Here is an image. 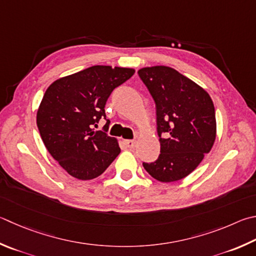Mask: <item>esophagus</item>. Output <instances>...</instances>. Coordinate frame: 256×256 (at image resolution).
I'll use <instances>...</instances> for the list:
<instances>
[{
	"mask_svg": "<svg viewBox=\"0 0 256 256\" xmlns=\"http://www.w3.org/2000/svg\"><path fill=\"white\" fill-rule=\"evenodd\" d=\"M124 143H125V146H126V148H134L136 146V141H134V140H125Z\"/></svg>",
	"mask_w": 256,
	"mask_h": 256,
	"instance_id": "obj_1",
	"label": "esophagus"
}]
</instances>
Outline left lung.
Here are the masks:
<instances>
[{
  "label": "left lung",
  "instance_id": "left-lung-1",
  "mask_svg": "<svg viewBox=\"0 0 256 256\" xmlns=\"http://www.w3.org/2000/svg\"><path fill=\"white\" fill-rule=\"evenodd\" d=\"M156 103L160 156L143 162L148 174L172 182L197 168L216 138L215 108L208 92L174 68L154 66L138 72Z\"/></svg>",
  "mask_w": 256,
  "mask_h": 256
}]
</instances>
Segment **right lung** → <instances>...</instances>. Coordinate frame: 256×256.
I'll use <instances>...</instances> for the list:
<instances>
[{
	"label": "right lung",
	"instance_id": "1",
	"mask_svg": "<svg viewBox=\"0 0 256 256\" xmlns=\"http://www.w3.org/2000/svg\"><path fill=\"white\" fill-rule=\"evenodd\" d=\"M134 69L92 66L54 82L41 100L36 125L46 148L67 172L80 180L100 176L120 154L115 138L94 132L105 104L116 87L134 75Z\"/></svg>",
	"mask_w": 256,
	"mask_h": 256
}]
</instances>
